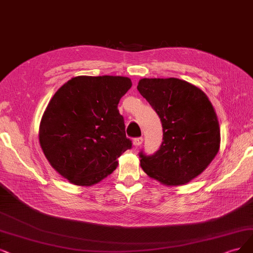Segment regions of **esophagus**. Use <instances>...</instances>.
I'll use <instances>...</instances> for the list:
<instances>
[{
	"label": "esophagus",
	"mask_w": 253,
	"mask_h": 253,
	"mask_svg": "<svg viewBox=\"0 0 253 253\" xmlns=\"http://www.w3.org/2000/svg\"><path fill=\"white\" fill-rule=\"evenodd\" d=\"M143 142H144L143 137H135L133 139V145H134V147H139L143 144Z\"/></svg>",
	"instance_id": "obj_1"
}]
</instances>
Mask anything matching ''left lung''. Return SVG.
Segmentation results:
<instances>
[{
	"instance_id": "1",
	"label": "left lung",
	"mask_w": 253,
	"mask_h": 253,
	"mask_svg": "<svg viewBox=\"0 0 253 253\" xmlns=\"http://www.w3.org/2000/svg\"><path fill=\"white\" fill-rule=\"evenodd\" d=\"M137 89L161 118L164 132L160 150L139 152L142 169L163 184H185L219 151L220 127L211 101L200 88L177 78H144Z\"/></svg>"
}]
</instances>
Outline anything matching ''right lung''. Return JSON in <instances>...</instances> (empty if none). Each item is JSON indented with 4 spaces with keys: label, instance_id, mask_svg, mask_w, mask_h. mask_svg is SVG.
<instances>
[{
    "label": "right lung",
    "instance_id": "add662e5",
    "mask_svg": "<svg viewBox=\"0 0 253 253\" xmlns=\"http://www.w3.org/2000/svg\"><path fill=\"white\" fill-rule=\"evenodd\" d=\"M131 80L78 76L55 92L40 125V144L50 165L76 185H92L118 167L131 148L118 104Z\"/></svg>",
    "mask_w": 253,
    "mask_h": 253
}]
</instances>
